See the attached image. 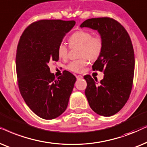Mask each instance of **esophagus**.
Instances as JSON below:
<instances>
[{"label": "esophagus", "instance_id": "esophagus-1", "mask_svg": "<svg viewBox=\"0 0 147 147\" xmlns=\"http://www.w3.org/2000/svg\"><path fill=\"white\" fill-rule=\"evenodd\" d=\"M83 78V77L82 75H77V80H80V79H82Z\"/></svg>", "mask_w": 147, "mask_h": 147}]
</instances>
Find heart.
Returning a JSON list of instances; mask_svg holds the SVG:
<instances>
[{"instance_id": "heart-1", "label": "heart", "mask_w": 147, "mask_h": 147, "mask_svg": "<svg viewBox=\"0 0 147 147\" xmlns=\"http://www.w3.org/2000/svg\"><path fill=\"white\" fill-rule=\"evenodd\" d=\"M71 47H80L79 56L84 57L79 60H73L68 64L67 68L75 72H80L87 65L85 57L90 60H95L102 52L103 43L100 36H93L89 31L79 30L75 31L69 38ZM58 57L66 59L68 56V49L65 44H60L58 47Z\"/></svg>"}]
</instances>
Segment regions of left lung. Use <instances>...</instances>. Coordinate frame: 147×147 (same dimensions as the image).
Here are the masks:
<instances>
[{
  "label": "left lung",
  "instance_id": "8db88e82",
  "mask_svg": "<svg viewBox=\"0 0 147 147\" xmlns=\"http://www.w3.org/2000/svg\"><path fill=\"white\" fill-rule=\"evenodd\" d=\"M80 27L97 30L103 43L102 52L92 68L103 71L104 77L98 83L90 75L84 77L86 97L97 114L113 116L124 106L132 90L135 60L130 38L120 23L109 17L89 19Z\"/></svg>",
  "mask_w": 147,
  "mask_h": 147
}]
</instances>
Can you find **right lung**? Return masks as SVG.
Segmentation results:
<instances>
[{"mask_svg":"<svg viewBox=\"0 0 147 147\" xmlns=\"http://www.w3.org/2000/svg\"><path fill=\"white\" fill-rule=\"evenodd\" d=\"M75 21L40 20L29 25L19 40L16 69L21 96L37 116H60L68 106L76 77L66 71L56 79L48 63L58 61V47L75 26Z\"/></svg>","mask_w":147,"mask_h":147,"instance_id":"add662e5","label":"right lung"}]
</instances>
